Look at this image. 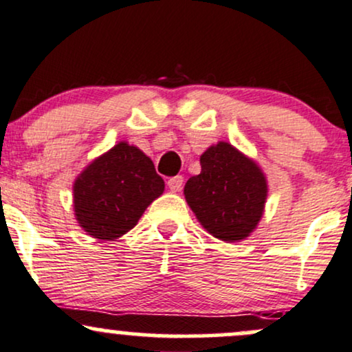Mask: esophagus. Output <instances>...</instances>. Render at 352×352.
<instances>
[{"label": "esophagus", "mask_w": 352, "mask_h": 352, "mask_svg": "<svg viewBox=\"0 0 352 352\" xmlns=\"http://www.w3.org/2000/svg\"><path fill=\"white\" fill-rule=\"evenodd\" d=\"M167 185L168 188H170V192H180L182 187H184V177L182 175L172 177V179H168Z\"/></svg>", "instance_id": "34e87169"}]
</instances>
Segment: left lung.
I'll use <instances>...</instances> for the list:
<instances>
[{"instance_id": "left-lung-1", "label": "left lung", "mask_w": 352, "mask_h": 352, "mask_svg": "<svg viewBox=\"0 0 352 352\" xmlns=\"http://www.w3.org/2000/svg\"><path fill=\"white\" fill-rule=\"evenodd\" d=\"M200 175L190 177L184 193L198 221L214 238L238 243L256 230L264 213V172L228 142L211 146L200 157Z\"/></svg>"}]
</instances>
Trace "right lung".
Segmentation results:
<instances>
[{
	"mask_svg": "<svg viewBox=\"0 0 352 352\" xmlns=\"http://www.w3.org/2000/svg\"><path fill=\"white\" fill-rule=\"evenodd\" d=\"M164 188L152 160L135 146L120 142L75 180V218L91 238L113 241L133 230Z\"/></svg>",
	"mask_w": 352,
	"mask_h": 352,
	"instance_id": "add662e5",
	"label": "right lung"
}]
</instances>
